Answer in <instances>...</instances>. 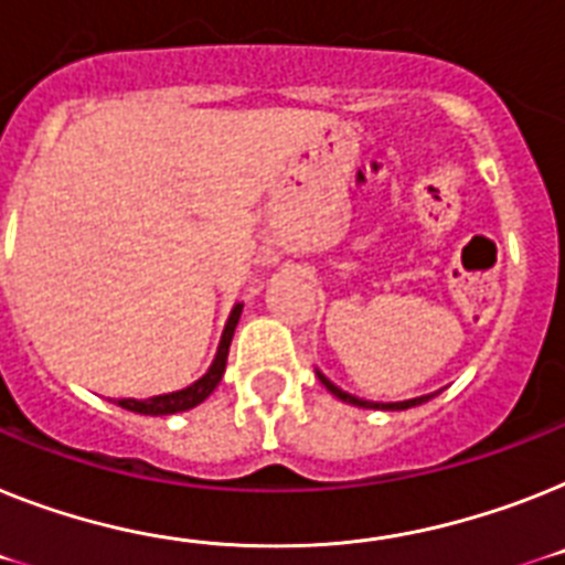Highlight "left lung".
<instances>
[{"instance_id":"left-lung-1","label":"left lung","mask_w":565,"mask_h":565,"mask_svg":"<svg viewBox=\"0 0 565 565\" xmlns=\"http://www.w3.org/2000/svg\"><path fill=\"white\" fill-rule=\"evenodd\" d=\"M316 376H319V382L327 387V391L333 393L335 399L348 402V405H355V407H371V411H407V407H416V405H422V402H428L436 396V393H425V396H416V399H405V402H367V399H359V396H353V393L341 391V387H335L333 382H330V379H327L321 371H316Z\"/></svg>"}]
</instances>
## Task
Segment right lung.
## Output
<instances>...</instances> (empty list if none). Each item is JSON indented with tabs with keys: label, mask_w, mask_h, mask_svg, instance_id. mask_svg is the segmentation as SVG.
Here are the masks:
<instances>
[{
	"label": "right lung",
	"mask_w": 565,
	"mask_h": 565,
	"mask_svg": "<svg viewBox=\"0 0 565 565\" xmlns=\"http://www.w3.org/2000/svg\"><path fill=\"white\" fill-rule=\"evenodd\" d=\"M241 310L244 305H235L230 312V319L224 324V333H221V344H217V353L212 359L210 371L203 373L198 382H192L183 391H172V393H160V396H149V399H117V405L126 407V411H135V414L143 416H169V414H180V411H192V407L201 405L206 396L217 387V382L224 379L226 371V355H230V344L232 335H235V327H238Z\"/></svg>",
	"instance_id": "add662e5"
}]
</instances>
